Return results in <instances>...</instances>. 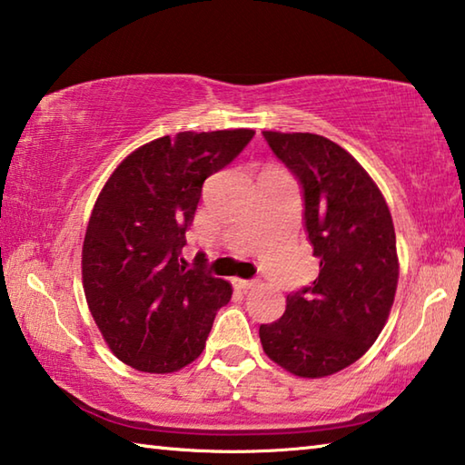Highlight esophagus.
Instances as JSON below:
<instances>
[{
  "label": "esophagus",
  "instance_id": "1",
  "mask_svg": "<svg viewBox=\"0 0 465 465\" xmlns=\"http://www.w3.org/2000/svg\"><path fill=\"white\" fill-rule=\"evenodd\" d=\"M233 286L240 291H248L252 286H256V281H248V278H233Z\"/></svg>",
  "mask_w": 465,
  "mask_h": 465
}]
</instances>
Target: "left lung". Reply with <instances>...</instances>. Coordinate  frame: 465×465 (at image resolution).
<instances>
[{"label": "left lung", "mask_w": 465, "mask_h": 465, "mask_svg": "<svg viewBox=\"0 0 465 465\" xmlns=\"http://www.w3.org/2000/svg\"><path fill=\"white\" fill-rule=\"evenodd\" d=\"M301 184L307 240L319 276L286 294L274 323L260 325L266 356L301 378L351 366L382 331L399 282L391 211L350 152L317 134L262 132Z\"/></svg>", "instance_id": "1"}]
</instances>
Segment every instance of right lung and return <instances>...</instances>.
I'll list each match as a JSON object with an SVG mask.
<instances>
[{
    "mask_svg": "<svg viewBox=\"0 0 465 465\" xmlns=\"http://www.w3.org/2000/svg\"><path fill=\"white\" fill-rule=\"evenodd\" d=\"M254 130L179 132L152 140L109 176L83 242V289L101 335L124 364L168 374L201 356L230 282L187 268L181 250L207 176L222 171Z\"/></svg>",
    "mask_w": 465,
    "mask_h": 465,
    "instance_id": "obj_1",
    "label": "right lung"
}]
</instances>
